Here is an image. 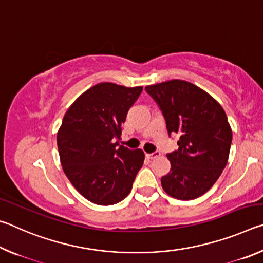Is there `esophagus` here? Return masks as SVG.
I'll return each instance as SVG.
<instances>
[{"label": "esophagus", "instance_id": "esophagus-1", "mask_svg": "<svg viewBox=\"0 0 263 263\" xmlns=\"http://www.w3.org/2000/svg\"><path fill=\"white\" fill-rule=\"evenodd\" d=\"M160 155H161V153H160V152H158V151H155V152H153V153L146 154V157H147L148 159H155V158H158V157H160Z\"/></svg>", "mask_w": 263, "mask_h": 263}]
</instances>
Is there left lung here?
<instances>
[{
    "mask_svg": "<svg viewBox=\"0 0 263 263\" xmlns=\"http://www.w3.org/2000/svg\"><path fill=\"white\" fill-rule=\"evenodd\" d=\"M159 105L168 135H179V148L168 153L171 172L161 177L166 193L189 201L205 194L228 163L232 130L221 105L183 80L145 88Z\"/></svg>",
    "mask_w": 263,
    "mask_h": 263,
    "instance_id": "1",
    "label": "left lung"
}]
</instances>
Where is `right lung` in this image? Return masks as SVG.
Instances as JSON below:
<instances>
[{"label":"right lung","instance_id":"right-lung-1","mask_svg":"<svg viewBox=\"0 0 263 263\" xmlns=\"http://www.w3.org/2000/svg\"><path fill=\"white\" fill-rule=\"evenodd\" d=\"M141 91L142 87L99 83L84 91L62 119L57 136L61 166L88 201L112 205L130 194L145 154L115 139Z\"/></svg>","mask_w":263,"mask_h":263}]
</instances>
